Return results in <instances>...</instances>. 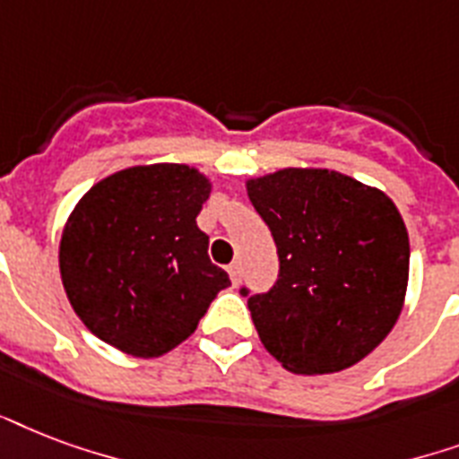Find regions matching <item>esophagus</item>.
Returning <instances> with one entry per match:
<instances>
[{"label": "esophagus", "instance_id": "34e87169", "mask_svg": "<svg viewBox=\"0 0 459 459\" xmlns=\"http://www.w3.org/2000/svg\"><path fill=\"white\" fill-rule=\"evenodd\" d=\"M227 273H230V278H232V285H239V280H241V263H230L227 265Z\"/></svg>", "mask_w": 459, "mask_h": 459}]
</instances>
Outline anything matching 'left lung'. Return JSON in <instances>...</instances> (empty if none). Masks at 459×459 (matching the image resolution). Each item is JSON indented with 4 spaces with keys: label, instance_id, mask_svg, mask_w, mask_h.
Returning a JSON list of instances; mask_svg holds the SVG:
<instances>
[{
    "label": "left lung",
    "instance_id": "8db88e82",
    "mask_svg": "<svg viewBox=\"0 0 459 459\" xmlns=\"http://www.w3.org/2000/svg\"><path fill=\"white\" fill-rule=\"evenodd\" d=\"M270 227L278 282L248 294L265 350L304 376L350 368L385 340L403 311L410 237L383 191L333 169H280L247 181Z\"/></svg>",
    "mask_w": 459,
    "mask_h": 459
}]
</instances>
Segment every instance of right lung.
<instances>
[{
	"label": "right lung",
	"mask_w": 459,
	"mask_h": 459,
	"mask_svg": "<svg viewBox=\"0 0 459 459\" xmlns=\"http://www.w3.org/2000/svg\"><path fill=\"white\" fill-rule=\"evenodd\" d=\"M211 181L189 165L129 167L95 184L66 220L59 270L71 307L102 342L162 357L230 285L196 215Z\"/></svg>",
	"instance_id": "1"
}]
</instances>
